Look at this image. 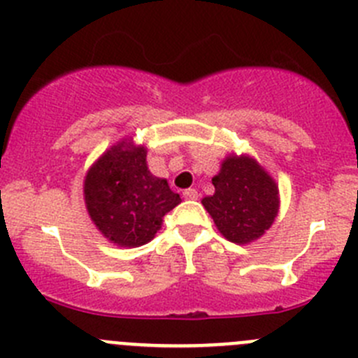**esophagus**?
I'll return each instance as SVG.
<instances>
[{
    "instance_id": "obj_1",
    "label": "esophagus",
    "mask_w": 358,
    "mask_h": 358,
    "mask_svg": "<svg viewBox=\"0 0 358 358\" xmlns=\"http://www.w3.org/2000/svg\"><path fill=\"white\" fill-rule=\"evenodd\" d=\"M183 197H185V199H197L199 194H197L196 189H187L185 192H183Z\"/></svg>"
}]
</instances>
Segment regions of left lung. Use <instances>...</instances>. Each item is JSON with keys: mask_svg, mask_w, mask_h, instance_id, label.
I'll list each match as a JSON object with an SVG mask.
<instances>
[{"mask_svg": "<svg viewBox=\"0 0 358 358\" xmlns=\"http://www.w3.org/2000/svg\"><path fill=\"white\" fill-rule=\"evenodd\" d=\"M215 194L203 206L229 241L245 243L260 238L278 213V187L253 159L231 155L213 180Z\"/></svg>", "mask_w": 358, "mask_h": 358, "instance_id": "1", "label": "left lung"}]
</instances>
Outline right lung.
Wrapping results in <instances>:
<instances>
[{"label":"right lung","instance_id":"obj_1","mask_svg":"<svg viewBox=\"0 0 358 358\" xmlns=\"http://www.w3.org/2000/svg\"><path fill=\"white\" fill-rule=\"evenodd\" d=\"M83 194L96 227L120 246L150 241L162 217L182 203L166 180L148 171L145 147H127L126 141L89 169Z\"/></svg>","mask_w":358,"mask_h":358}]
</instances>
